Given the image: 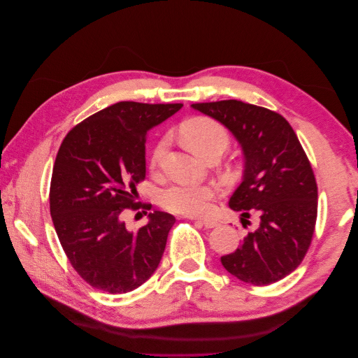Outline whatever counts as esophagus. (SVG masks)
I'll list each match as a JSON object with an SVG mask.
<instances>
[{"label":"esophagus","instance_id":"34e87169","mask_svg":"<svg viewBox=\"0 0 358 358\" xmlns=\"http://www.w3.org/2000/svg\"><path fill=\"white\" fill-rule=\"evenodd\" d=\"M199 222H200L201 225H204L206 229H215V227H218V221L212 220V218H204V220H200Z\"/></svg>","mask_w":358,"mask_h":358}]
</instances>
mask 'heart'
Wrapping results in <instances>:
<instances>
[{"instance_id":"heart-1","label":"heart","mask_w":358,"mask_h":358,"mask_svg":"<svg viewBox=\"0 0 358 358\" xmlns=\"http://www.w3.org/2000/svg\"><path fill=\"white\" fill-rule=\"evenodd\" d=\"M182 137L187 146L201 158L212 154H222L229 146V133L215 119L199 116L189 119L182 125ZM167 138L162 137L150 152V167H157L164 155ZM216 196V189L206 183H173L159 194V203L164 209L187 215L199 216L210 209V201Z\"/></svg>"}]
</instances>
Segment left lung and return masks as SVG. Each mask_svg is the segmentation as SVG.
<instances>
[{"instance_id": "obj_1", "label": "left lung", "mask_w": 358, "mask_h": 358, "mask_svg": "<svg viewBox=\"0 0 358 358\" xmlns=\"http://www.w3.org/2000/svg\"><path fill=\"white\" fill-rule=\"evenodd\" d=\"M230 129L245 155L243 182L229 206L242 224L257 216L241 248L221 257L222 266L243 282L270 285L300 266L310 246L318 213V188L308 155L287 119L237 100L192 104Z\"/></svg>"}]
</instances>
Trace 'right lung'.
Listing matches in <instances>:
<instances>
[{
    "instance_id": "1",
    "label": "right lung",
    "mask_w": 358,
    "mask_h": 358,
    "mask_svg": "<svg viewBox=\"0 0 358 358\" xmlns=\"http://www.w3.org/2000/svg\"><path fill=\"white\" fill-rule=\"evenodd\" d=\"M182 106L116 103L73 127L62 140L49 191L52 221L70 264L96 289L133 291L161 262L175 216L154 210L146 225L129 231L122 215L152 208L136 203V187L146 176L148 129Z\"/></svg>"
}]
</instances>
